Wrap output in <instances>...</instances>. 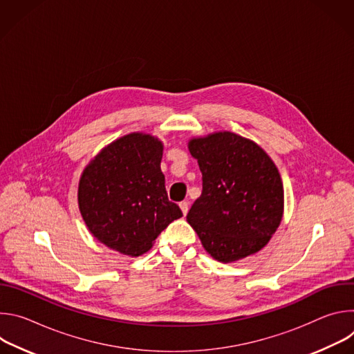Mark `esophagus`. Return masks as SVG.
<instances>
[{"label": "esophagus", "mask_w": 354, "mask_h": 354, "mask_svg": "<svg viewBox=\"0 0 354 354\" xmlns=\"http://www.w3.org/2000/svg\"><path fill=\"white\" fill-rule=\"evenodd\" d=\"M179 207H180V210H182V213H183V216H186L187 214V212H189V201H180L179 203Z\"/></svg>", "instance_id": "34e87169"}]
</instances>
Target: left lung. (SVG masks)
<instances>
[{
	"label": "left lung",
	"instance_id": "obj_1",
	"mask_svg": "<svg viewBox=\"0 0 354 354\" xmlns=\"http://www.w3.org/2000/svg\"><path fill=\"white\" fill-rule=\"evenodd\" d=\"M203 190L186 218L209 254L224 263L257 254L280 225L284 190L265 151L220 131L189 141Z\"/></svg>",
	"mask_w": 354,
	"mask_h": 354
}]
</instances>
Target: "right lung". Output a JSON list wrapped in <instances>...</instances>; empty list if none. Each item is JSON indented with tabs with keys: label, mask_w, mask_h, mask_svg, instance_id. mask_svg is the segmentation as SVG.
<instances>
[{
	"label": "right lung",
	"mask_w": 354,
	"mask_h": 354,
	"mask_svg": "<svg viewBox=\"0 0 354 354\" xmlns=\"http://www.w3.org/2000/svg\"><path fill=\"white\" fill-rule=\"evenodd\" d=\"M161 160L158 138L131 133L100 151L81 176L78 205L88 230L123 255L144 254L182 217L168 198Z\"/></svg>",
	"instance_id": "1"
}]
</instances>
